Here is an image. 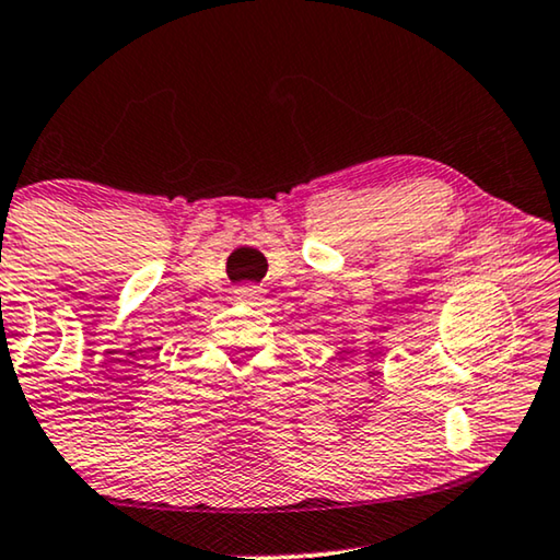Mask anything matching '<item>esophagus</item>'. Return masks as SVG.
<instances>
[{"instance_id": "1", "label": "esophagus", "mask_w": 560, "mask_h": 560, "mask_svg": "<svg viewBox=\"0 0 560 560\" xmlns=\"http://www.w3.org/2000/svg\"><path fill=\"white\" fill-rule=\"evenodd\" d=\"M238 294H241L243 299H256V296H258V289L254 287V283H243V287L238 289Z\"/></svg>"}]
</instances>
